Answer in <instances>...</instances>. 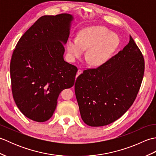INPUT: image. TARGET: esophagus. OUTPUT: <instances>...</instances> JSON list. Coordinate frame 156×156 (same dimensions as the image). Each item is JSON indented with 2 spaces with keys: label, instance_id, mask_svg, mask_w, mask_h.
<instances>
[{
  "label": "esophagus",
  "instance_id": "34e87169",
  "mask_svg": "<svg viewBox=\"0 0 156 156\" xmlns=\"http://www.w3.org/2000/svg\"><path fill=\"white\" fill-rule=\"evenodd\" d=\"M82 74V70H81V69H78V72H77V75H76V76H77V77H78V76L80 75V74Z\"/></svg>",
  "mask_w": 156,
  "mask_h": 156
}]
</instances>
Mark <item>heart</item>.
I'll use <instances>...</instances> for the list:
<instances>
[{"label":"heart","instance_id":"1","mask_svg":"<svg viewBox=\"0 0 156 156\" xmlns=\"http://www.w3.org/2000/svg\"><path fill=\"white\" fill-rule=\"evenodd\" d=\"M119 45L118 37L102 26H91L79 33L77 39L69 38L67 44L68 54L72 62L85 53V61L92 66H99L110 58Z\"/></svg>","mask_w":156,"mask_h":156}]
</instances>
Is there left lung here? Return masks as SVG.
Segmentation results:
<instances>
[{
	"instance_id": "8db88e82",
	"label": "left lung",
	"mask_w": 156,
	"mask_h": 156,
	"mask_svg": "<svg viewBox=\"0 0 156 156\" xmlns=\"http://www.w3.org/2000/svg\"><path fill=\"white\" fill-rule=\"evenodd\" d=\"M144 59L131 36L129 44L97 69H85L75 83L82 119L91 127L107 125L133 105L143 80Z\"/></svg>"
}]
</instances>
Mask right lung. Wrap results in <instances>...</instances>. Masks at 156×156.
Listing matches in <instances>:
<instances>
[{
	"label": "right lung",
	"instance_id": "add662e5",
	"mask_svg": "<svg viewBox=\"0 0 156 156\" xmlns=\"http://www.w3.org/2000/svg\"><path fill=\"white\" fill-rule=\"evenodd\" d=\"M74 19L67 13L41 16L13 51L10 65L13 98L20 111L33 121L50 119L59 93L74 84L78 69L64 59Z\"/></svg>",
	"mask_w": 156,
	"mask_h": 156
}]
</instances>
